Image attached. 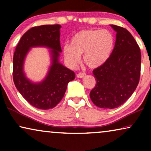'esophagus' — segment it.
I'll return each mask as SVG.
<instances>
[{"label":"esophagus","mask_w":151,"mask_h":151,"mask_svg":"<svg viewBox=\"0 0 151 151\" xmlns=\"http://www.w3.org/2000/svg\"><path fill=\"white\" fill-rule=\"evenodd\" d=\"M86 76V73H83V72H80V73H78L77 74V78H82L84 77V76Z\"/></svg>","instance_id":"1"}]
</instances>
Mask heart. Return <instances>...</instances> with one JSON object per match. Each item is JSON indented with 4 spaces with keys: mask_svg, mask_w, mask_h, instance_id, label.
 <instances>
[{
    "mask_svg": "<svg viewBox=\"0 0 151 151\" xmlns=\"http://www.w3.org/2000/svg\"><path fill=\"white\" fill-rule=\"evenodd\" d=\"M115 47L113 34L107 29H82L73 35L70 45L63 47V53L67 65L76 67L83 54L84 63L91 69L106 64Z\"/></svg>",
    "mask_w": 151,
    "mask_h": 151,
    "instance_id": "obj_1",
    "label": "heart"
}]
</instances>
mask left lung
Segmentation results:
<instances>
[{
	"label": "left lung",
	"mask_w": 151,
	"mask_h": 151,
	"mask_svg": "<svg viewBox=\"0 0 151 151\" xmlns=\"http://www.w3.org/2000/svg\"><path fill=\"white\" fill-rule=\"evenodd\" d=\"M117 32L108 62L93 71L96 84L91 91L93 103L100 108L115 109L123 104L137 88L141 70V52L129 31L111 24Z\"/></svg>",
	"instance_id": "obj_1"
}]
</instances>
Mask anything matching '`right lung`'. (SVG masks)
Here are the masks:
<instances>
[{"instance_id": "right-lung-1", "label": "right lung", "mask_w": 151, "mask_h": 151, "mask_svg": "<svg viewBox=\"0 0 151 151\" xmlns=\"http://www.w3.org/2000/svg\"><path fill=\"white\" fill-rule=\"evenodd\" d=\"M60 24L34 27L21 37L13 58V80L22 96L33 106L47 110L60 102L67 84L75 78V73L59 63L62 49L60 42ZM46 46L52 49V65L42 82L33 83L26 78L23 63L31 47Z\"/></svg>"}]
</instances>
